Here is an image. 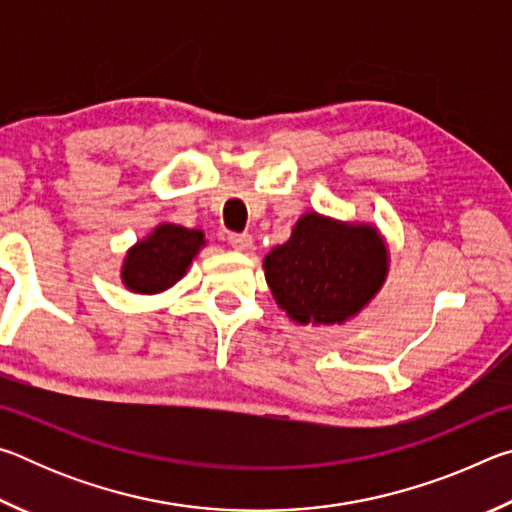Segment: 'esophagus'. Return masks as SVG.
<instances>
[{
  "mask_svg": "<svg viewBox=\"0 0 512 512\" xmlns=\"http://www.w3.org/2000/svg\"><path fill=\"white\" fill-rule=\"evenodd\" d=\"M228 244L235 250H248L253 246V237L248 232H232V235H228Z\"/></svg>",
  "mask_w": 512,
  "mask_h": 512,
  "instance_id": "esophagus-1",
  "label": "esophagus"
}]
</instances>
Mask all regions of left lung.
<instances>
[{"label": "left lung", "instance_id": "8db88e82", "mask_svg": "<svg viewBox=\"0 0 512 512\" xmlns=\"http://www.w3.org/2000/svg\"><path fill=\"white\" fill-rule=\"evenodd\" d=\"M273 298L296 323L334 325L368 305L388 273V253L372 225L309 212L287 244L264 259Z\"/></svg>", "mask_w": 512, "mask_h": 512}]
</instances>
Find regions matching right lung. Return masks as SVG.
Here are the masks:
<instances>
[{
	"label": "right lung",
	"mask_w": 512,
	"mask_h": 512,
	"mask_svg": "<svg viewBox=\"0 0 512 512\" xmlns=\"http://www.w3.org/2000/svg\"><path fill=\"white\" fill-rule=\"evenodd\" d=\"M201 246H205L201 230L162 223L128 250L121 266V280L135 293L169 289L187 273Z\"/></svg>",
	"instance_id": "obj_1"
}]
</instances>
